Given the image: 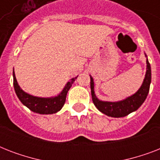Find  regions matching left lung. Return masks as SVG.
Listing matches in <instances>:
<instances>
[{"label":"left lung","instance_id":"8db88e82","mask_svg":"<svg viewBox=\"0 0 160 160\" xmlns=\"http://www.w3.org/2000/svg\"><path fill=\"white\" fill-rule=\"evenodd\" d=\"M147 70L144 77V82L141 87L134 95L125 100L119 101V102H105L100 101L96 98L94 90V81L92 77H90V90H91V96L94 105L96 106L100 112L106 114L108 116L119 118L128 115L132 112L135 111L144 103L146 99L148 93L149 91V86L151 82V68L148 59H147Z\"/></svg>","mask_w":160,"mask_h":160}]
</instances>
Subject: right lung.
I'll return each instance as SVG.
<instances>
[{
	"mask_svg": "<svg viewBox=\"0 0 160 160\" xmlns=\"http://www.w3.org/2000/svg\"><path fill=\"white\" fill-rule=\"evenodd\" d=\"M75 79H71L70 81L67 83L65 85L62 92L60 95L54 98H40L32 96L31 95H28L27 93L24 92L21 90L20 86L18 85V83L16 81V76H15V72L13 71V85L14 89L16 91V94L19 100H21V103L24 105H26L27 108L31 109V111L35 113L42 114H55L56 112L61 109L63 105H65V99H66V95H67L68 90H70L71 85L74 83Z\"/></svg>",
	"mask_w": 160,
	"mask_h": 160,
	"instance_id": "obj_1",
	"label": "right lung"
}]
</instances>
